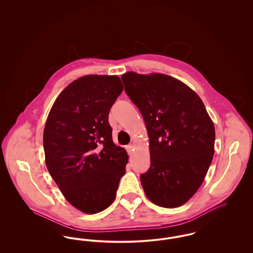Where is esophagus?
<instances>
[{
    "label": "esophagus",
    "instance_id": "1",
    "mask_svg": "<svg viewBox=\"0 0 253 253\" xmlns=\"http://www.w3.org/2000/svg\"><path fill=\"white\" fill-rule=\"evenodd\" d=\"M126 151L128 153V155H132V153H133V145H127L126 146Z\"/></svg>",
    "mask_w": 253,
    "mask_h": 253
}]
</instances>
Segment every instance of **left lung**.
<instances>
[{
    "instance_id": "8db88e82",
    "label": "left lung",
    "mask_w": 253,
    "mask_h": 253,
    "mask_svg": "<svg viewBox=\"0 0 253 253\" xmlns=\"http://www.w3.org/2000/svg\"><path fill=\"white\" fill-rule=\"evenodd\" d=\"M121 80L150 138L151 166L140 175L147 197L164 208L185 204L203 183L214 154V125L203 101L168 75L127 72Z\"/></svg>"
}]
</instances>
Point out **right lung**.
<instances>
[{
    "label": "right lung",
    "mask_w": 253,
    "mask_h": 253,
    "mask_svg": "<svg viewBox=\"0 0 253 253\" xmlns=\"http://www.w3.org/2000/svg\"><path fill=\"white\" fill-rule=\"evenodd\" d=\"M122 91L118 76L82 77L60 93L45 123L49 173L66 200L85 213L107 209L125 173L128 155L113 142L108 121Z\"/></svg>",
    "instance_id": "obj_1"
}]
</instances>
